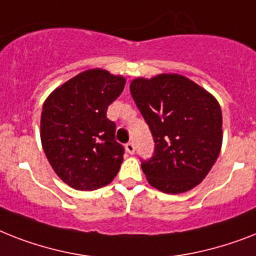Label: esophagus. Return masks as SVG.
<instances>
[{"instance_id":"34e87169","label":"esophagus","mask_w":256,"mask_h":256,"mask_svg":"<svg viewBox=\"0 0 256 256\" xmlns=\"http://www.w3.org/2000/svg\"><path fill=\"white\" fill-rule=\"evenodd\" d=\"M124 148H126V151H128L130 155H132V154L135 152V146H134V143L132 142H128L126 143V146H124Z\"/></svg>"}]
</instances>
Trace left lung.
<instances>
[{
	"label": "left lung",
	"mask_w": 256,
	"mask_h": 256,
	"mask_svg": "<svg viewBox=\"0 0 256 256\" xmlns=\"http://www.w3.org/2000/svg\"><path fill=\"white\" fill-rule=\"evenodd\" d=\"M130 92L155 142L152 156L140 159L150 184L171 194L198 186L221 151L217 100L180 74L135 78Z\"/></svg>",
	"instance_id": "8db88e82"
}]
</instances>
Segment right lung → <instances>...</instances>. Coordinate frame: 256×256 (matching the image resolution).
<instances>
[{
	"instance_id": "right-lung-1",
	"label": "right lung",
	"mask_w": 256,
	"mask_h": 256,
	"mask_svg": "<svg viewBox=\"0 0 256 256\" xmlns=\"http://www.w3.org/2000/svg\"><path fill=\"white\" fill-rule=\"evenodd\" d=\"M124 78L104 70L74 76L46 100L40 120L42 146L54 171L78 190L108 186L124 162L116 124L108 106L121 94Z\"/></svg>"
}]
</instances>
